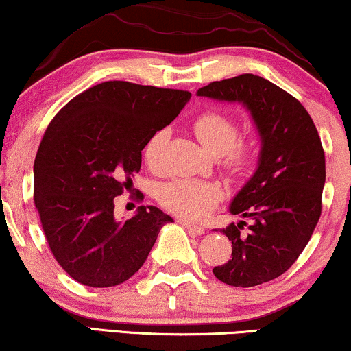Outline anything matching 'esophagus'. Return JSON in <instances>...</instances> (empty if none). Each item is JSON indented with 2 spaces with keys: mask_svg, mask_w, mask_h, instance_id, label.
Here are the masks:
<instances>
[{
  "mask_svg": "<svg viewBox=\"0 0 351 351\" xmlns=\"http://www.w3.org/2000/svg\"><path fill=\"white\" fill-rule=\"evenodd\" d=\"M180 225L184 226V228H187L189 232H193L195 234H202L205 232V228L204 226H200V225H195V223H192V221H189V220H180L179 221Z\"/></svg>",
  "mask_w": 351,
  "mask_h": 351,
  "instance_id": "34e87169",
  "label": "esophagus"
}]
</instances>
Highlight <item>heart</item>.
Masks as SVG:
<instances>
[{"mask_svg":"<svg viewBox=\"0 0 351 351\" xmlns=\"http://www.w3.org/2000/svg\"><path fill=\"white\" fill-rule=\"evenodd\" d=\"M192 130L202 146L210 154L221 156L225 167L240 171L253 160L258 144L253 138H238L234 118L218 110H208L193 119ZM169 138L167 130H158L144 144V160L152 171L162 162V152ZM221 199L220 189L195 179H176L164 184L159 191V202L177 217L200 220Z\"/></svg>","mask_w":351,"mask_h":351,"instance_id":"1","label":"heart"}]
</instances>
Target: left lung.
<instances>
[{
    "label": "left lung",
    "instance_id": "left-lung-1",
    "mask_svg": "<svg viewBox=\"0 0 351 351\" xmlns=\"http://www.w3.org/2000/svg\"><path fill=\"white\" fill-rule=\"evenodd\" d=\"M200 97L241 101L261 136L259 166L234 197L230 212L250 218L221 230L232 256L213 274L234 287H253L286 273L311 240L320 213L325 154L319 131L298 98L266 78L243 75L212 82Z\"/></svg>",
    "mask_w": 351,
    "mask_h": 351
}]
</instances>
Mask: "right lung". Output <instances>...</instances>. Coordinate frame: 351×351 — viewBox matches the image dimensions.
<instances>
[{
	"label": "right lung",
	"instance_id": "1",
	"mask_svg": "<svg viewBox=\"0 0 351 351\" xmlns=\"http://www.w3.org/2000/svg\"><path fill=\"white\" fill-rule=\"evenodd\" d=\"M191 92L110 80L73 97L45 130L34 160V204L62 269L90 287L128 281L172 218L139 207L114 220V197L133 184L141 151Z\"/></svg>",
	"mask_w": 351,
	"mask_h": 351
}]
</instances>
